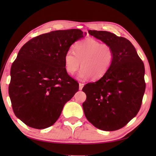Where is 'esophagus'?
<instances>
[{
	"mask_svg": "<svg viewBox=\"0 0 156 156\" xmlns=\"http://www.w3.org/2000/svg\"><path fill=\"white\" fill-rule=\"evenodd\" d=\"M84 87V84L83 83H79V90H81Z\"/></svg>",
	"mask_w": 156,
	"mask_h": 156,
	"instance_id": "obj_1",
	"label": "esophagus"
}]
</instances>
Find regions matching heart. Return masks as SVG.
I'll list each match as a JSON object with an SVG mask.
<instances>
[{"instance_id":"obj_1","label":"heart","mask_w":156,"mask_h":156,"mask_svg":"<svg viewBox=\"0 0 156 156\" xmlns=\"http://www.w3.org/2000/svg\"><path fill=\"white\" fill-rule=\"evenodd\" d=\"M74 49L75 53L70 49L66 53L65 68L68 73L73 75L81 62L82 68L77 75L79 79L90 77L93 80L100 79L110 69L114 62L115 52L112 47L101 44L92 37L77 42Z\"/></svg>"}]
</instances>
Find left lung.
I'll list each match as a JSON object with an SVG mask.
<instances>
[{
  "instance_id": "obj_1",
  "label": "left lung",
  "mask_w": 156,
  "mask_h": 156,
  "mask_svg": "<svg viewBox=\"0 0 156 156\" xmlns=\"http://www.w3.org/2000/svg\"><path fill=\"white\" fill-rule=\"evenodd\" d=\"M88 33L110 45L115 59L104 76L83 88L87 95L83 103L84 115L98 129L118 130L140 110L146 88L144 63L134 46L125 37L107 31L89 30Z\"/></svg>"
}]
</instances>
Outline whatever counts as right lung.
Listing matches in <instances>:
<instances>
[{
	"label": "right lung",
	"instance_id": "add662e5",
	"mask_svg": "<svg viewBox=\"0 0 156 156\" xmlns=\"http://www.w3.org/2000/svg\"><path fill=\"white\" fill-rule=\"evenodd\" d=\"M86 34L79 29L55 30L21 48L12 65L8 92L14 114L23 123L41 129L58 120L79 90V83L66 69L65 55Z\"/></svg>",
	"mask_w": 156,
	"mask_h": 156
}]
</instances>
